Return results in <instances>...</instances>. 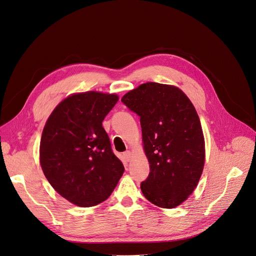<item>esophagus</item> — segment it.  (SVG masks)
Wrapping results in <instances>:
<instances>
[{
    "instance_id": "34e87169",
    "label": "esophagus",
    "mask_w": 256,
    "mask_h": 256,
    "mask_svg": "<svg viewBox=\"0 0 256 256\" xmlns=\"http://www.w3.org/2000/svg\"><path fill=\"white\" fill-rule=\"evenodd\" d=\"M130 156H132L130 151H126V152H124V158L128 162V160H130Z\"/></svg>"
}]
</instances>
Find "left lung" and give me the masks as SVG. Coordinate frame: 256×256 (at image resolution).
Returning a JSON list of instances; mask_svg holds the SVG:
<instances>
[{"label":"left lung","mask_w":256,"mask_h":256,"mask_svg":"<svg viewBox=\"0 0 256 256\" xmlns=\"http://www.w3.org/2000/svg\"><path fill=\"white\" fill-rule=\"evenodd\" d=\"M122 103L140 117L150 172L144 196L160 208L179 206L192 194L205 164L198 115L176 86L147 82L126 94Z\"/></svg>","instance_id":"1"}]
</instances>
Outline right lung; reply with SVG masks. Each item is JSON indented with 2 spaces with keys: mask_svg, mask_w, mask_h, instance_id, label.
Instances as JSON below:
<instances>
[{
  "mask_svg": "<svg viewBox=\"0 0 256 256\" xmlns=\"http://www.w3.org/2000/svg\"><path fill=\"white\" fill-rule=\"evenodd\" d=\"M116 94L88 92L64 98L49 116L40 143V164L51 186L79 207L106 200L124 172L104 130Z\"/></svg>",
  "mask_w": 256,
  "mask_h": 256,
  "instance_id": "obj_1",
  "label": "right lung"
}]
</instances>
